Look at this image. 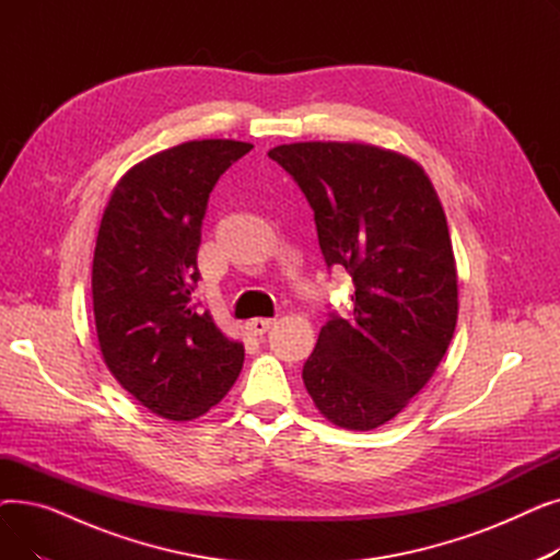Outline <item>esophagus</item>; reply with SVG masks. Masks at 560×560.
<instances>
[{
  "label": "esophagus",
  "instance_id": "1",
  "mask_svg": "<svg viewBox=\"0 0 560 560\" xmlns=\"http://www.w3.org/2000/svg\"><path fill=\"white\" fill-rule=\"evenodd\" d=\"M275 327V319L272 317H254L249 319L245 329L252 334V336H262L265 331H270Z\"/></svg>",
  "mask_w": 560,
  "mask_h": 560
}]
</instances>
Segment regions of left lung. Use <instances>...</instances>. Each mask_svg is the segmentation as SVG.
I'll list each match as a JSON object with an SVG mask.
<instances>
[{
	"label": "left lung",
	"instance_id": "8db88e82",
	"mask_svg": "<svg viewBox=\"0 0 560 560\" xmlns=\"http://www.w3.org/2000/svg\"><path fill=\"white\" fill-rule=\"evenodd\" d=\"M306 195L327 268L354 281L329 313L302 378L322 416L351 431L393 420L433 376L458 317L447 218L424 170L363 142H292L268 152Z\"/></svg>",
	"mask_w": 560,
	"mask_h": 560
}]
</instances>
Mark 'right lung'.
I'll return each instance as SVG.
<instances>
[{
  "label": "right lung",
  "instance_id": "1",
  "mask_svg": "<svg viewBox=\"0 0 560 560\" xmlns=\"http://www.w3.org/2000/svg\"><path fill=\"white\" fill-rule=\"evenodd\" d=\"M254 144L190 140L133 165L115 186L93 258L106 368L152 413L188 422L235 384L245 347L192 300L201 220L220 176Z\"/></svg>",
  "mask_w": 560,
  "mask_h": 560
}]
</instances>
